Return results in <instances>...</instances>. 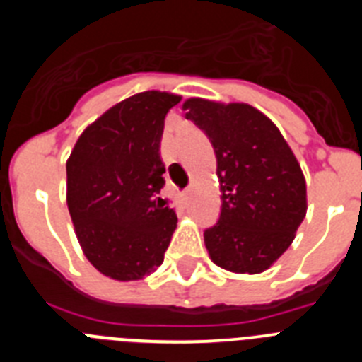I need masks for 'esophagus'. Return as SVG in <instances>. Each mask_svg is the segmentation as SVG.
I'll return each instance as SVG.
<instances>
[{
    "label": "esophagus",
    "mask_w": 362,
    "mask_h": 362,
    "mask_svg": "<svg viewBox=\"0 0 362 362\" xmlns=\"http://www.w3.org/2000/svg\"><path fill=\"white\" fill-rule=\"evenodd\" d=\"M179 201H181V204H188V201H190V190H187L185 194H181Z\"/></svg>",
    "instance_id": "1"
}]
</instances>
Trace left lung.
Instances as JSON below:
<instances>
[{"label":"left lung","instance_id":"1","mask_svg":"<svg viewBox=\"0 0 362 362\" xmlns=\"http://www.w3.org/2000/svg\"><path fill=\"white\" fill-rule=\"evenodd\" d=\"M183 110L209 136L217 159L221 216L204 232L210 259L233 274L268 270L288 250L308 209L299 161L252 105L190 98Z\"/></svg>","mask_w":362,"mask_h":362}]
</instances>
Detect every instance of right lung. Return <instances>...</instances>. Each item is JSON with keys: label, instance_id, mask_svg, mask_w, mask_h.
Returning a JSON list of instances; mask_svg holds the SVG:
<instances>
[{"label": "right lung", "instance_id": "right-lung-1", "mask_svg": "<svg viewBox=\"0 0 362 362\" xmlns=\"http://www.w3.org/2000/svg\"><path fill=\"white\" fill-rule=\"evenodd\" d=\"M179 101L159 90L123 99L83 130L66 159V204L81 250L114 281L156 272L177 226L158 194L165 116Z\"/></svg>", "mask_w": 362, "mask_h": 362}]
</instances>
